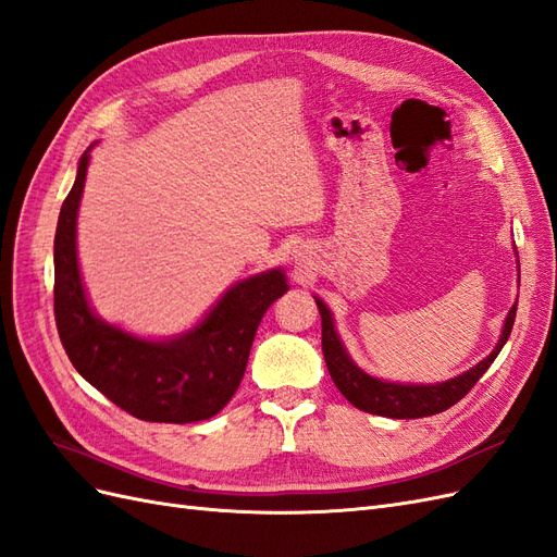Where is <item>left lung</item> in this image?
<instances>
[{"instance_id": "obj_1", "label": "left lung", "mask_w": 557, "mask_h": 557, "mask_svg": "<svg viewBox=\"0 0 557 557\" xmlns=\"http://www.w3.org/2000/svg\"><path fill=\"white\" fill-rule=\"evenodd\" d=\"M313 299L320 311V320H323V356L334 385L339 387V393L352 404V407L385 418H425L442 413L450 409L453 404H458L487 372V367L495 362L499 350L507 344L518 309L516 299V305L509 309L507 318H504L497 346L491 350V356L471 367L469 372L448 379L444 383H393L367 374L364 369L352 362L342 336L336 334L332 311L320 297Z\"/></svg>"}]
</instances>
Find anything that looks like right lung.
<instances>
[{"mask_svg": "<svg viewBox=\"0 0 557 557\" xmlns=\"http://www.w3.org/2000/svg\"><path fill=\"white\" fill-rule=\"evenodd\" d=\"M95 146V144H92ZM81 156L74 188L55 230V323L76 372L115 407L148 423H197L237 393L264 311L290 290L283 269L230 285L190 330L146 339L99 318L83 288L76 221L90 150Z\"/></svg>", "mask_w": 557, "mask_h": 557, "instance_id": "add662e5", "label": "right lung"}]
</instances>
